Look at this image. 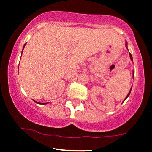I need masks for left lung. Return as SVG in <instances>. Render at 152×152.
<instances>
[{
    "label": "left lung",
    "instance_id": "8db88e82",
    "mask_svg": "<svg viewBox=\"0 0 152 152\" xmlns=\"http://www.w3.org/2000/svg\"><path fill=\"white\" fill-rule=\"evenodd\" d=\"M125 46H126V48H127V41H126V42H125ZM130 60H132V55H131V54H130ZM132 77H134V75H133V74H132ZM131 89H132V87H131V89H130V92H129V93H128V94H127V97H125V99H124V100H126V99H127V97H129V95H130V92H131ZM124 101H123V102H124Z\"/></svg>",
    "mask_w": 152,
    "mask_h": 152
}]
</instances>
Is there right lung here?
<instances>
[{
  "label": "right lung",
  "mask_w": 152,
  "mask_h": 152,
  "mask_svg": "<svg viewBox=\"0 0 152 152\" xmlns=\"http://www.w3.org/2000/svg\"><path fill=\"white\" fill-rule=\"evenodd\" d=\"M25 45H24V47H23V49H24V48H25ZM23 49H22V52H23ZM35 102H36V103H39V104H47V103H38V102H37V101H36V100H34Z\"/></svg>",
  "instance_id": "obj_1"
}]
</instances>
